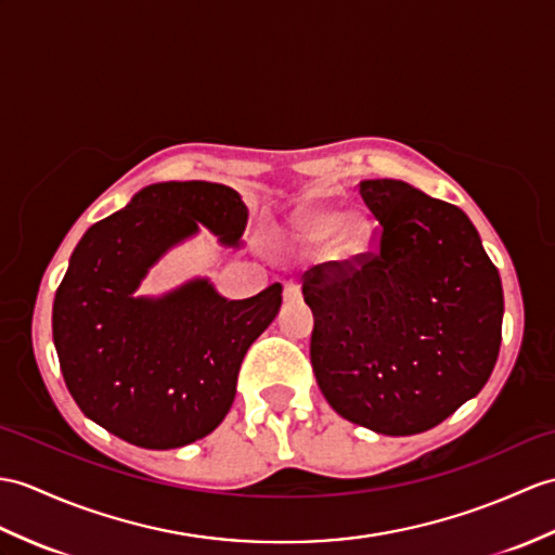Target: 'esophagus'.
<instances>
[{"label": "esophagus", "instance_id": "1", "mask_svg": "<svg viewBox=\"0 0 555 555\" xmlns=\"http://www.w3.org/2000/svg\"><path fill=\"white\" fill-rule=\"evenodd\" d=\"M283 298H286V300H298L300 298V283L295 281V279L283 283Z\"/></svg>", "mask_w": 555, "mask_h": 555}]
</instances>
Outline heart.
I'll return each instance as SVG.
<instances>
[{
  "label": "heart",
  "mask_w": 555,
  "mask_h": 555,
  "mask_svg": "<svg viewBox=\"0 0 555 555\" xmlns=\"http://www.w3.org/2000/svg\"><path fill=\"white\" fill-rule=\"evenodd\" d=\"M293 231L307 246H317L326 238V253L333 260H350L364 253L371 238V224L362 215H338L328 208L305 210L293 219Z\"/></svg>",
  "instance_id": "b5f03b06"
}]
</instances>
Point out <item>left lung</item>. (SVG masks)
Segmentation results:
<instances>
[{"label":"left lung","instance_id":"8db88e82","mask_svg":"<svg viewBox=\"0 0 555 555\" xmlns=\"http://www.w3.org/2000/svg\"><path fill=\"white\" fill-rule=\"evenodd\" d=\"M371 250L302 274L309 357L328 404L383 435L435 428L478 395L499 357L504 291L456 205L397 179L359 182Z\"/></svg>","mask_w":555,"mask_h":555}]
</instances>
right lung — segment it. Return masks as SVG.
Segmentation results:
<instances>
[{"instance_id":"obj_1","label":"right lung","mask_w":555,"mask_h":555,"mask_svg":"<svg viewBox=\"0 0 555 555\" xmlns=\"http://www.w3.org/2000/svg\"><path fill=\"white\" fill-rule=\"evenodd\" d=\"M198 222L236 246L248 208L224 184L141 189L87 229L54 298V345L77 406L144 449L184 447L222 423L243 357L281 307V283L248 300L219 298L208 281L134 298L146 269Z\"/></svg>"}]
</instances>
